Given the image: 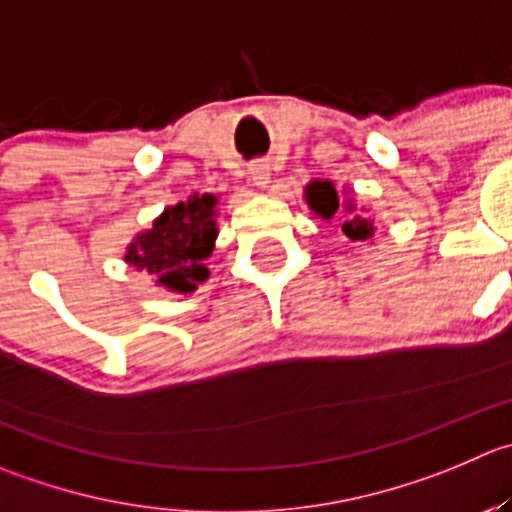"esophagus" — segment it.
<instances>
[{
  "label": "esophagus",
  "mask_w": 512,
  "mask_h": 512,
  "mask_svg": "<svg viewBox=\"0 0 512 512\" xmlns=\"http://www.w3.org/2000/svg\"><path fill=\"white\" fill-rule=\"evenodd\" d=\"M250 180L255 182L257 187L270 185V167L267 165H252L250 167Z\"/></svg>",
  "instance_id": "esophagus-1"
}]
</instances>
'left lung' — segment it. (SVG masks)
Masks as SVG:
<instances>
[{"instance_id":"1","label":"left lung","mask_w":512,"mask_h":512,"mask_svg":"<svg viewBox=\"0 0 512 512\" xmlns=\"http://www.w3.org/2000/svg\"><path fill=\"white\" fill-rule=\"evenodd\" d=\"M307 202L322 217H332L337 212V207H340V200H337V192L332 187V182H312L307 187ZM347 210H352V207H347ZM342 232L352 242H365L375 235V227H372V222L365 215H352L342 222Z\"/></svg>"}]
</instances>
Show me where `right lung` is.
<instances>
[{
  "label": "right lung",
  "instance_id": "add662e5",
  "mask_svg": "<svg viewBox=\"0 0 512 512\" xmlns=\"http://www.w3.org/2000/svg\"><path fill=\"white\" fill-rule=\"evenodd\" d=\"M215 197L202 195L167 207L157 217L152 230L142 232L127 250V262L137 270H147L160 285L177 292L197 290V282L207 280V267L215 245Z\"/></svg>",
  "mask_w": 512,
  "mask_h": 512
}]
</instances>
